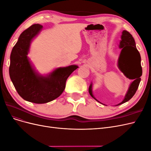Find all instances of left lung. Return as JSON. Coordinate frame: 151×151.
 Listing matches in <instances>:
<instances>
[{
    "label": "left lung",
    "instance_id": "1",
    "mask_svg": "<svg viewBox=\"0 0 151 151\" xmlns=\"http://www.w3.org/2000/svg\"><path fill=\"white\" fill-rule=\"evenodd\" d=\"M118 46L119 48L121 49V52L118 58L117 67L127 78L134 81L130 84L122 101L116 104L115 106H118L127 102L134 96L138 89L141 80L140 77L142 74V69L140 65L141 57L140 53L136 48L134 38L127 31L123 30L122 31L121 40ZM89 93L92 98L96 100L98 102L106 105L99 101L94 96L92 82L89 87Z\"/></svg>",
    "mask_w": 151,
    "mask_h": 151
}]
</instances>
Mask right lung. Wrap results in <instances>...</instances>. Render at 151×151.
I'll return each instance as SVG.
<instances>
[{"mask_svg": "<svg viewBox=\"0 0 151 151\" xmlns=\"http://www.w3.org/2000/svg\"><path fill=\"white\" fill-rule=\"evenodd\" d=\"M43 29L35 24L20 35L10 56L9 76L20 96L27 101L43 104L60 96L69 76L79 67L71 65L58 67L46 74H41L28 57L31 43Z\"/></svg>", "mask_w": 151, "mask_h": 151, "instance_id": "obj_1", "label": "right lung"}]
</instances>
